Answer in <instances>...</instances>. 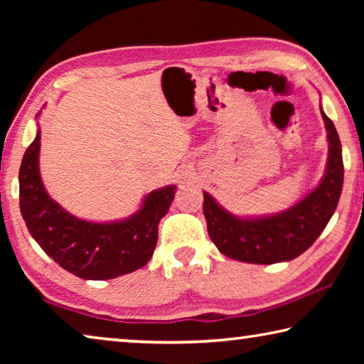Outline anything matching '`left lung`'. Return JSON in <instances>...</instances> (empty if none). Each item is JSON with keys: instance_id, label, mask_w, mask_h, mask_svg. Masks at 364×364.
Listing matches in <instances>:
<instances>
[{"instance_id": "left-lung-1", "label": "left lung", "mask_w": 364, "mask_h": 364, "mask_svg": "<svg viewBox=\"0 0 364 364\" xmlns=\"http://www.w3.org/2000/svg\"><path fill=\"white\" fill-rule=\"evenodd\" d=\"M329 141L326 171L318 186L284 212L236 217L204 193L208 236L221 254L237 262L271 264L289 262L316 241L334 215L343 186L342 144L334 123L323 112Z\"/></svg>"}]
</instances>
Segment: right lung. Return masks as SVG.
I'll use <instances>...</instances> for the list:
<instances>
[{"mask_svg": "<svg viewBox=\"0 0 364 364\" xmlns=\"http://www.w3.org/2000/svg\"><path fill=\"white\" fill-rule=\"evenodd\" d=\"M40 139L38 128L19 170L21 213L40 247L59 267L82 279H112L143 268L156 249L159 221L173 202L175 184L152 191L139 210L125 220L96 223L77 218L43 186Z\"/></svg>", "mask_w": 364, "mask_h": 364, "instance_id": "add662e5", "label": "right lung"}]
</instances>
